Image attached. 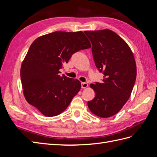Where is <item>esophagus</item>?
I'll return each instance as SVG.
<instances>
[{
  "instance_id": "obj_1",
  "label": "esophagus",
  "mask_w": 157,
  "mask_h": 157,
  "mask_svg": "<svg viewBox=\"0 0 157 157\" xmlns=\"http://www.w3.org/2000/svg\"><path fill=\"white\" fill-rule=\"evenodd\" d=\"M88 84L86 82H82V84H81L82 88H86L88 87Z\"/></svg>"
}]
</instances>
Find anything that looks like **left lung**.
<instances>
[{"mask_svg": "<svg viewBox=\"0 0 157 157\" xmlns=\"http://www.w3.org/2000/svg\"><path fill=\"white\" fill-rule=\"evenodd\" d=\"M84 33L92 44L96 67L103 72L101 83L90 85L95 97L88 101V107L95 115L110 117L121 111L131 96L137 75L134 56L126 42L111 30Z\"/></svg>", "mask_w": 157, "mask_h": 157, "instance_id": "1", "label": "left lung"}]
</instances>
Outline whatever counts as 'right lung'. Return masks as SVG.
Listing matches in <instances>:
<instances>
[{"label":"right lung","instance_id":"add662e5","mask_svg":"<svg viewBox=\"0 0 157 157\" xmlns=\"http://www.w3.org/2000/svg\"><path fill=\"white\" fill-rule=\"evenodd\" d=\"M90 47L82 31H56L36 39L21 66L26 101L46 117L63 113L80 91L81 83L64 75L61 77L59 69L75 52Z\"/></svg>","mask_w":157,"mask_h":157}]
</instances>
